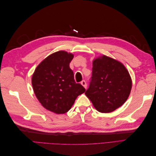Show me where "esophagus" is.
I'll use <instances>...</instances> for the list:
<instances>
[{
	"instance_id": "obj_1",
	"label": "esophagus",
	"mask_w": 156,
	"mask_h": 156,
	"mask_svg": "<svg viewBox=\"0 0 156 156\" xmlns=\"http://www.w3.org/2000/svg\"><path fill=\"white\" fill-rule=\"evenodd\" d=\"M81 84H82V85H83L84 88H85L87 89V83H86V81H84V80H83V81H82L81 82Z\"/></svg>"
}]
</instances>
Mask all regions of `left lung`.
<instances>
[{
  "mask_svg": "<svg viewBox=\"0 0 156 156\" xmlns=\"http://www.w3.org/2000/svg\"><path fill=\"white\" fill-rule=\"evenodd\" d=\"M89 88L85 95L96 109L111 112L128 98L132 81L128 71L119 61L105 55L94 59Z\"/></svg>",
  "mask_w": 156,
  "mask_h": 156,
  "instance_id": "left-lung-1",
  "label": "left lung"
}]
</instances>
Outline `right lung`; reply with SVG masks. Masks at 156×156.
<instances>
[{"label":"right lung","mask_w":156,"mask_h":156,"mask_svg":"<svg viewBox=\"0 0 156 156\" xmlns=\"http://www.w3.org/2000/svg\"><path fill=\"white\" fill-rule=\"evenodd\" d=\"M73 55L60 51L50 55L37 66L32 77L33 90L44 107L56 114L67 112L78 96L85 92L74 80L69 63Z\"/></svg>","instance_id":"obj_1"}]
</instances>
